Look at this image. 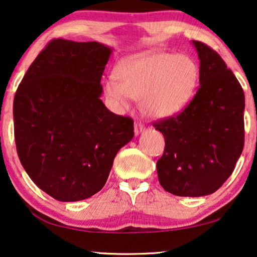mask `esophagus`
Wrapping results in <instances>:
<instances>
[{
	"mask_svg": "<svg viewBox=\"0 0 257 257\" xmlns=\"http://www.w3.org/2000/svg\"><path fill=\"white\" fill-rule=\"evenodd\" d=\"M145 130H146V127H145L144 124H141V122H139V121H136L135 122V133H136V136L140 135V133L144 132Z\"/></svg>",
	"mask_w": 257,
	"mask_h": 257,
	"instance_id": "esophagus-1",
	"label": "esophagus"
}]
</instances>
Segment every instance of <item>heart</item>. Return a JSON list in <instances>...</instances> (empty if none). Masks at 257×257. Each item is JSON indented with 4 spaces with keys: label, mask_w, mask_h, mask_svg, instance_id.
<instances>
[{
    "label": "heart",
    "mask_w": 257,
    "mask_h": 257,
    "mask_svg": "<svg viewBox=\"0 0 257 257\" xmlns=\"http://www.w3.org/2000/svg\"><path fill=\"white\" fill-rule=\"evenodd\" d=\"M117 76L105 81V95L118 109L141 98L145 112L168 117L180 112L195 95L199 67L187 54L155 53L133 58L117 68Z\"/></svg>",
    "instance_id": "b5f03b06"
}]
</instances>
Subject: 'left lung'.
<instances>
[{"mask_svg":"<svg viewBox=\"0 0 257 257\" xmlns=\"http://www.w3.org/2000/svg\"><path fill=\"white\" fill-rule=\"evenodd\" d=\"M199 87L183 110L153 122L165 137L156 162L160 184L181 197L217 191L235 168L244 145V94L213 48L193 40Z\"/></svg>","mask_w":257,"mask_h":257,"instance_id":"obj_1","label":"left lung"}]
</instances>
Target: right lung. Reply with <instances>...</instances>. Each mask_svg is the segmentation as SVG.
Wrapping results in <instances>:
<instances>
[{"label": "right lung", "mask_w": 257, "mask_h": 257, "mask_svg": "<svg viewBox=\"0 0 257 257\" xmlns=\"http://www.w3.org/2000/svg\"><path fill=\"white\" fill-rule=\"evenodd\" d=\"M110 54L97 42L52 39L15 94L18 158L37 187L60 202L101 190L114 156L135 136L132 118L111 112L99 98Z\"/></svg>", "instance_id": "obj_1"}]
</instances>
